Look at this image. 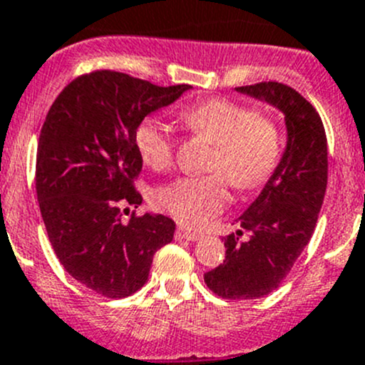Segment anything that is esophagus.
I'll return each instance as SVG.
<instances>
[{
  "instance_id": "1",
  "label": "esophagus",
  "mask_w": 365,
  "mask_h": 365,
  "mask_svg": "<svg viewBox=\"0 0 365 365\" xmlns=\"http://www.w3.org/2000/svg\"><path fill=\"white\" fill-rule=\"evenodd\" d=\"M176 238L178 240H189V242H196L201 238V233H196V231H189L185 227H178L176 230Z\"/></svg>"
}]
</instances>
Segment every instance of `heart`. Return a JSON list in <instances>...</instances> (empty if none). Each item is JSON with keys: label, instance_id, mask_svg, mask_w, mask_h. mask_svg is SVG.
<instances>
[{"label": "heart", "instance_id": "b5f03b06", "mask_svg": "<svg viewBox=\"0 0 365 365\" xmlns=\"http://www.w3.org/2000/svg\"><path fill=\"white\" fill-rule=\"evenodd\" d=\"M178 116L187 130L212 145L205 169L213 173L159 187L155 205L183 226L201 227L226 208V182L238 192H251L274 176L284 143L272 118L227 98L196 102ZM134 146L153 169L168 168L175 157V139L159 118H143L135 125Z\"/></svg>", "mask_w": 365, "mask_h": 365}]
</instances>
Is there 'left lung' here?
Returning <instances> with one entry per match:
<instances>
[{
	"label": "left lung",
	"instance_id": "8db88e82",
	"mask_svg": "<svg viewBox=\"0 0 365 365\" xmlns=\"http://www.w3.org/2000/svg\"><path fill=\"white\" fill-rule=\"evenodd\" d=\"M284 113L288 145L277 171L238 219L244 231L224 238L226 259L206 272L215 295L254 300L279 288L314 233L329 178L323 121L309 101L277 81L238 86ZM244 232L248 237L242 239Z\"/></svg>",
	"mask_w": 365,
	"mask_h": 365
}]
</instances>
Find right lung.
I'll use <instances>...</instances> for the list:
<instances>
[{
	"label": "right lung",
	"instance_id": "1",
	"mask_svg": "<svg viewBox=\"0 0 365 365\" xmlns=\"http://www.w3.org/2000/svg\"><path fill=\"white\" fill-rule=\"evenodd\" d=\"M189 88L93 70L70 81L47 113L36 148L40 213L65 270L98 295L141 289L153 254L173 240V219L134 210L123 222L121 208L143 203L134 185L143 169L135 125Z\"/></svg>",
	"mask_w": 365,
	"mask_h": 365
}]
</instances>
